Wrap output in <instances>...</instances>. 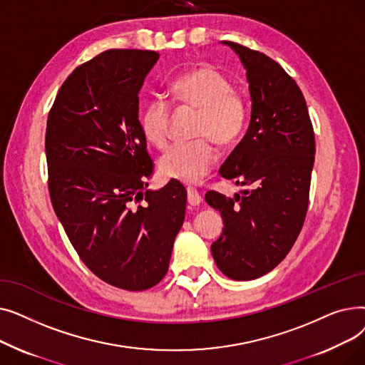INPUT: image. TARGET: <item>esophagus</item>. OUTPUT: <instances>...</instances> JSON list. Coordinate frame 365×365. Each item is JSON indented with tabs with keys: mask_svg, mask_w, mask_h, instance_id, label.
I'll return each mask as SVG.
<instances>
[{
	"mask_svg": "<svg viewBox=\"0 0 365 365\" xmlns=\"http://www.w3.org/2000/svg\"><path fill=\"white\" fill-rule=\"evenodd\" d=\"M201 201H202V197H201V194L198 192V190L195 187H192V186H189L187 187V202L190 205L195 207V205L201 204Z\"/></svg>",
	"mask_w": 365,
	"mask_h": 365,
	"instance_id": "obj_1",
	"label": "esophagus"
}]
</instances>
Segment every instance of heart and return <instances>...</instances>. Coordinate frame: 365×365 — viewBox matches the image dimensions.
<instances>
[{"instance_id":"b5f03b06","label":"heart","mask_w":365,"mask_h":365,"mask_svg":"<svg viewBox=\"0 0 365 365\" xmlns=\"http://www.w3.org/2000/svg\"><path fill=\"white\" fill-rule=\"evenodd\" d=\"M170 99L179 106L200 110L195 125L197 140L176 143L160 158L158 167L167 179L197 183L213 168L217 149L212 139L222 145L237 142L245 130L248 106L242 94L231 87V81L212 65L189 68L170 86ZM171 108L164 99H152L140 112L143 138L163 149L170 136Z\"/></svg>"}]
</instances>
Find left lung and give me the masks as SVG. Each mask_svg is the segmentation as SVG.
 Segmentation results:
<instances>
[{
  "instance_id": "1",
  "label": "left lung",
  "mask_w": 365,
  "mask_h": 365,
  "mask_svg": "<svg viewBox=\"0 0 365 365\" xmlns=\"http://www.w3.org/2000/svg\"><path fill=\"white\" fill-rule=\"evenodd\" d=\"M247 71L250 125L219 173L248 186L234 198L210 190L223 232L212 244L219 269L248 281L271 272L289 255L308 212L315 134L302 90L266 54L225 41Z\"/></svg>"
}]
</instances>
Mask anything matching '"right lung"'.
<instances>
[{"label":"right lung","instance_id":"1","mask_svg":"<svg viewBox=\"0 0 365 365\" xmlns=\"http://www.w3.org/2000/svg\"><path fill=\"white\" fill-rule=\"evenodd\" d=\"M160 54L106 50L75 68L48 112V192L75 252L102 281L128 292L168 271L186 189L146 190L153 163L139 123V91Z\"/></svg>","mask_w":365,"mask_h":365}]
</instances>
